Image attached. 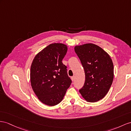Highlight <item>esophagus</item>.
<instances>
[{
	"instance_id": "obj_1",
	"label": "esophagus",
	"mask_w": 131,
	"mask_h": 131,
	"mask_svg": "<svg viewBox=\"0 0 131 131\" xmlns=\"http://www.w3.org/2000/svg\"><path fill=\"white\" fill-rule=\"evenodd\" d=\"M74 80H75V76L71 77V80H72V81H74Z\"/></svg>"
}]
</instances>
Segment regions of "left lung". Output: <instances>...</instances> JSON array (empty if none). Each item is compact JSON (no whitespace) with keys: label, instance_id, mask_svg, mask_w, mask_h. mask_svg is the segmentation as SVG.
<instances>
[{"label":"left lung","instance_id":"1","mask_svg":"<svg viewBox=\"0 0 131 131\" xmlns=\"http://www.w3.org/2000/svg\"><path fill=\"white\" fill-rule=\"evenodd\" d=\"M74 49L85 73L84 85L79 92L86 101H99L106 95L112 83V60L105 50L92 43L76 46Z\"/></svg>","mask_w":131,"mask_h":131}]
</instances>
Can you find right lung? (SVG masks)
I'll list each match as a JSON object with an SVG mask.
<instances>
[{
    "label": "right lung",
    "instance_id": "obj_1",
    "mask_svg": "<svg viewBox=\"0 0 131 131\" xmlns=\"http://www.w3.org/2000/svg\"><path fill=\"white\" fill-rule=\"evenodd\" d=\"M67 51V45L53 43L37 53L32 60L31 88L38 99L46 105L59 104L71 83L66 66L62 62Z\"/></svg>",
    "mask_w": 131,
    "mask_h": 131
}]
</instances>
